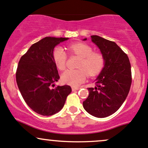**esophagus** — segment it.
<instances>
[{
  "label": "esophagus",
  "instance_id": "esophagus-1",
  "mask_svg": "<svg viewBox=\"0 0 148 148\" xmlns=\"http://www.w3.org/2000/svg\"><path fill=\"white\" fill-rule=\"evenodd\" d=\"M78 89H80V88L75 87V86H73V87H72V90H73V91H75V90H78Z\"/></svg>",
  "mask_w": 148,
  "mask_h": 148
}]
</instances>
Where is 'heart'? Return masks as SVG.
I'll use <instances>...</instances> for the list:
<instances>
[{"mask_svg": "<svg viewBox=\"0 0 148 148\" xmlns=\"http://www.w3.org/2000/svg\"><path fill=\"white\" fill-rule=\"evenodd\" d=\"M70 55L80 57L77 68L79 69H69L62 75V80L65 83L73 86H77L84 82L88 75L90 77L98 75L104 66L105 60L99 52H93L91 47L84 43H75L68 46ZM52 58L57 68L60 71L65 69L68 55L61 47H56L52 52Z\"/></svg>", "mask_w": 148, "mask_h": 148, "instance_id": "b5f03b06", "label": "heart"}]
</instances>
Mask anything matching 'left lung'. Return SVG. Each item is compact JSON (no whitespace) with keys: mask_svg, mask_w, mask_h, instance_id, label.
<instances>
[{"mask_svg":"<svg viewBox=\"0 0 148 148\" xmlns=\"http://www.w3.org/2000/svg\"><path fill=\"white\" fill-rule=\"evenodd\" d=\"M90 37L100 49L105 63L96 79V87L88 88L89 95L83 106L92 116L104 118L115 113L125 101L132 83L131 65L127 54L114 42L97 35Z\"/></svg>","mask_w":148,"mask_h":148,"instance_id":"left-lung-1","label":"left lung"}]
</instances>
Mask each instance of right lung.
<instances>
[{
	"mask_svg": "<svg viewBox=\"0 0 148 148\" xmlns=\"http://www.w3.org/2000/svg\"><path fill=\"white\" fill-rule=\"evenodd\" d=\"M68 38L47 36L30 47L18 62L16 79L26 104L36 113L51 116L62 109L72 89L68 85L55 86L60 79L52 58L56 45Z\"/></svg>",
	"mask_w": 148,
	"mask_h": 148,
	"instance_id": "obj_1",
	"label": "right lung"
}]
</instances>
